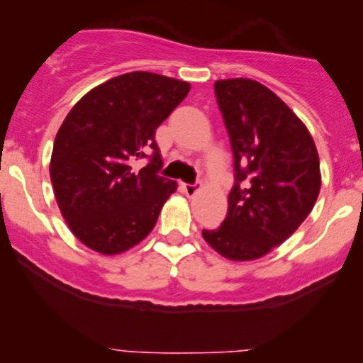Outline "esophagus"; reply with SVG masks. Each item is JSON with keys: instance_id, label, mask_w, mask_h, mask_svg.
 Segmentation results:
<instances>
[{"instance_id": "esophagus-1", "label": "esophagus", "mask_w": 363, "mask_h": 363, "mask_svg": "<svg viewBox=\"0 0 363 363\" xmlns=\"http://www.w3.org/2000/svg\"><path fill=\"white\" fill-rule=\"evenodd\" d=\"M182 191L188 196H193L196 191H199V184H182Z\"/></svg>"}]
</instances>
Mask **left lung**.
I'll use <instances>...</instances> for the list:
<instances>
[{
  "label": "left lung",
  "mask_w": 363,
  "mask_h": 363,
  "mask_svg": "<svg viewBox=\"0 0 363 363\" xmlns=\"http://www.w3.org/2000/svg\"><path fill=\"white\" fill-rule=\"evenodd\" d=\"M228 130L235 184L228 212L205 242L225 258L265 256L302 225L321 188L320 158L306 124L269 87L251 79L216 80Z\"/></svg>",
  "instance_id": "1"
}]
</instances>
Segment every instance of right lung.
<instances>
[{"label":"right lung","instance_id":"add662e5","mask_svg":"<svg viewBox=\"0 0 363 363\" xmlns=\"http://www.w3.org/2000/svg\"><path fill=\"white\" fill-rule=\"evenodd\" d=\"M189 84L149 72L113 77L84 94L56 135L50 181L73 235L101 255H119L151 233L177 182L163 167L156 128ZM149 157L144 169L134 161Z\"/></svg>","mask_w":363,"mask_h":363}]
</instances>
